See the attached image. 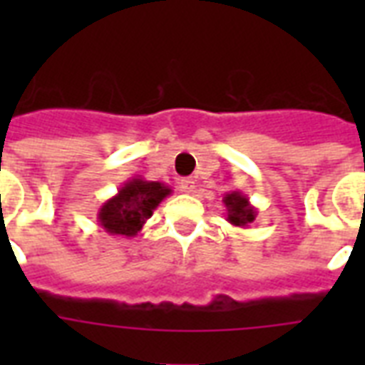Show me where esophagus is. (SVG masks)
I'll return each mask as SVG.
<instances>
[{
  "mask_svg": "<svg viewBox=\"0 0 365 365\" xmlns=\"http://www.w3.org/2000/svg\"><path fill=\"white\" fill-rule=\"evenodd\" d=\"M178 187H180L182 193H193L195 182L191 178H183V180H180V183H178Z\"/></svg>",
  "mask_w": 365,
  "mask_h": 365,
  "instance_id": "34e87169",
  "label": "esophagus"
}]
</instances>
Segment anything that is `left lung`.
<instances>
[{
    "mask_svg": "<svg viewBox=\"0 0 365 365\" xmlns=\"http://www.w3.org/2000/svg\"><path fill=\"white\" fill-rule=\"evenodd\" d=\"M223 205L227 210V222L235 227L248 229L257 216V208L250 205V199L240 191H229L223 195Z\"/></svg>",
    "mask_w": 365,
    "mask_h": 365,
    "instance_id": "8db88e82",
    "label": "left lung"
}]
</instances>
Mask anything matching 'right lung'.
Segmentation results:
<instances>
[{
	"mask_svg": "<svg viewBox=\"0 0 365 365\" xmlns=\"http://www.w3.org/2000/svg\"><path fill=\"white\" fill-rule=\"evenodd\" d=\"M172 193L166 183L149 182L134 176L123 183L111 199H108L98 210L100 227L108 235L117 237H136L153 210Z\"/></svg>",
	"mask_w": 365,
	"mask_h": 365,
	"instance_id": "right-lung-1",
	"label": "right lung"
}]
</instances>
